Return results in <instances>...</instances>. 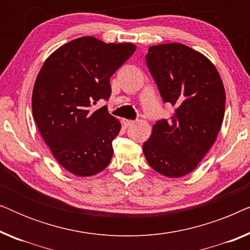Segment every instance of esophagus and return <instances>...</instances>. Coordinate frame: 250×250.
Listing matches in <instances>:
<instances>
[{
    "mask_svg": "<svg viewBox=\"0 0 250 250\" xmlns=\"http://www.w3.org/2000/svg\"><path fill=\"white\" fill-rule=\"evenodd\" d=\"M123 124H124V126L127 127V126L134 124V121H131V119H123Z\"/></svg>",
    "mask_w": 250,
    "mask_h": 250,
    "instance_id": "esophagus-1",
    "label": "esophagus"
}]
</instances>
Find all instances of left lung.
<instances>
[{"label": "left lung", "instance_id": "left-lung-1", "mask_svg": "<svg viewBox=\"0 0 250 250\" xmlns=\"http://www.w3.org/2000/svg\"><path fill=\"white\" fill-rule=\"evenodd\" d=\"M148 51L146 64L163 100L176 110L170 121L152 126L143 153L152 169L177 179L192 172L214 145L224 118V85L214 63L184 44H158Z\"/></svg>", "mask_w": 250, "mask_h": 250}]
</instances>
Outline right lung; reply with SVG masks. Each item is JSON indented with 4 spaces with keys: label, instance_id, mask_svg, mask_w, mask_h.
Masks as SVG:
<instances>
[{
    "label": "right lung",
    "instance_id": "1",
    "mask_svg": "<svg viewBox=\"0 0 250 250\" xmlns=\"http://www.w3.org/2000/svg\"><path fill=\"white\" fill-rule=\"evenodd\" d=\"M135 50L132 43L80 37L51 53L37 75L33 117L54 158L74 175H95L110 163L122 124L105 107H92L110 97V77Z\"/></svg>",
    "mask_w": 250,
    "mask_h": 250
}]
</instances>
